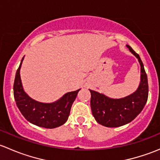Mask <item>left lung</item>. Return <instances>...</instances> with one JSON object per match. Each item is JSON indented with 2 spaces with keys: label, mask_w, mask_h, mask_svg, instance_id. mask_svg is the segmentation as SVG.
<instances>
[{
  "label": "left lung",
  "mask_w": 160,
  "mask_h": 160,
  "mask_svg": "<svg viewBox=\"0 0 160 160\" xmlns=\"http://www.w3.org/2000/svg\"><path fill=\"white\" fill-rule=\"evenodd\" d=\"M126 46L138 59L141 67L138 89L132 94L118 99L111 98L99 92L90 90V107L95 120L100 125L109 128H116L129 123L140 114L147 102L149 85L144 66L138 54L128 45Z\"/></svg>",
  "instance_id": "8db88e82"
}]
</instances>
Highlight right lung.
Instances as JSON below:
<instances>
[{"label": "right lung", "mask_w": 160, "mask_h": 160, "mask_svg": "<svg viewBox=\"0 0 160 160\" xmlns=\"http://www.w3.org/2000/svg\"><path fill=\"white\" fill-rule=\"evenodd\" d=\"M24 57L16 72L14 83V97L18 108L26 120L33 125L46 128L61 126L68 119L72 103L80 89L68 92L52 103H42L32 99L24 90L21 80L20 70Z\"/></svg>", "instance_id": "obj_1"}]
</instances>
